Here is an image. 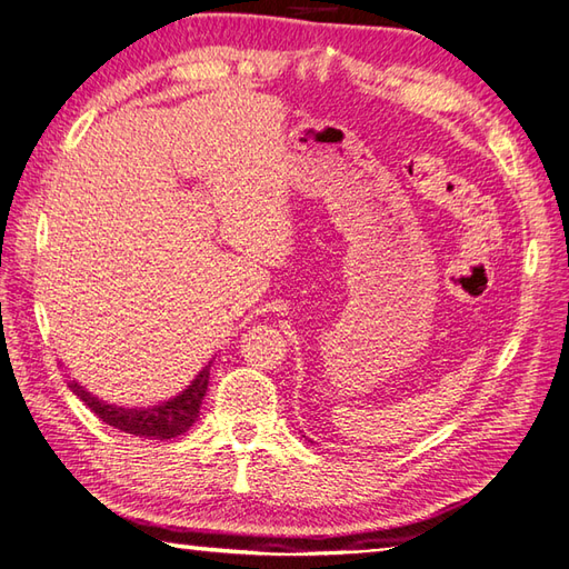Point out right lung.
Here are the masks:
<instances>
[{
	"label": "right lung",
	"instance_id": "1",
	"mask_svg": "<svg viewBox=\"0 0 569 569\" xmlns=\"http://www.w3.org/2000/svg\"><path fill=\"white\" fill-rule=\"evenodd\" d=\"M210 363L213 361H208L189 386L179 395H174V398L150 405V407H118V405L99 400L97 395H91L87 388L79 386L77 380H70L68 386L77 398L109 427L140 436V439L164 441V439H174L179 433H187L193 427V421L198 419V412H201V405L208 392Z\"/></svg>",
	"mask_w": 569,
	"mask_h": 569
}]
</instances>
